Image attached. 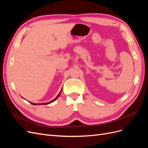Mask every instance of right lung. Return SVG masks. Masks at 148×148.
I'll return each instance as SVG.
<instances>
[{"mask_svg":"<svg viewBox=\"0 0 148 148\" xmlns=\"http://www.w3.org/2000/svg\"><path fill=\"white\" fill-rule=\"evenodd\" d=\"M62 89H61V91H60V92L59 93V95H57V96L54 99H53L52 101H50V102H46V103H39V104H36V103H33V102H29V103H31V104H33V105H47V104H51V103H52V102H53V101H55L58 97H59V96H60V95L61 94V92H62Z\"/></svg>","mask_w":148,"mask_h":148,"instance_id":"add662e5","label":"right lung"}]
</instances>
